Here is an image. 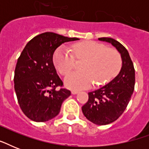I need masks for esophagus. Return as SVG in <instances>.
<instances>
[{
  "label": "esophagus",
  "mask_w": 149,
  "mask_h": 149,
  "mask_svg": "<svg viewBox=\"0 0 149 149\" xmlns=\"http://www.w3.org/2000/svg\"><path fill=\"white\" fill-rule=\"evenodd\" d=\"M79 93L77 91H72V94H73V95H75V94H77V93Z\"/></svg>",
  "instance_id": "34e87169"
}]
</instances>
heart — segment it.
<instances>
[{
	"mask_svg": "<svg viewBox=\"0 0 149 149\" xmlns=\"http://www.w3.org/2000/svg\"><path fill=\"white\" fill-rule=\"evenodd\" d=\"M72 52L77 59H85L81 65L83 71L72 72L65 78V86L72 90L90 88L93 83L107 84L118 75L122 65L117 50L96 42L76 43ZM53 63L61 74L66 75L74 67L75 58L68 48L61 46L54 53Z\"/></svg>",
	"mask_w": 149,
	"mask_h": 149,
	"instance_id": "obj_1",
	"label": "heart"
}]
</instances>
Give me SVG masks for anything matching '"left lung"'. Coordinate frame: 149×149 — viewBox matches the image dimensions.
Returning a JSON list of instances; mask_svg holds the SVG:
<instances>
[{
    "instance_id": "8db88e82",
    "label": "left lung",
    "mask_w": 149,
    "mask_h": 149,
    "mask_svg": "<svg viewBox=\"0 0 149 149\" xmlns=\"http://www.w3.org/2000/svg\"><path fill=\"white\" fill-rule=\"evenodd\" d=\"M117 49L122 58V66L115 78L98 90L88 93V101L82 107L84 116L98 125L115 121L123 113L134 92V68L127 50L119 42L111 38H99Z\"/></svg>"
}]
</instances>
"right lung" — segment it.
<instances>
[{"label":"right lung","instance_id":"1","mask_svg":"<svg viewBox=\"0 0 149 149\" xmlns=\"http://www.w3.org/2000/svg\"><path fill=\"white\" fill-rule=\"evenodd\" d=\"M77 40L79 38L45 32L29 41L20 55L15 70V91L22 111L31 120L45 122L56 117L71 94L66 89L56 90L63 84L52 58L58 46Z\"/></svg>","mask_w":149,"mask_h":149}]
</instances>
